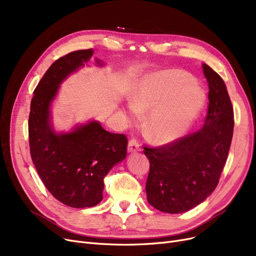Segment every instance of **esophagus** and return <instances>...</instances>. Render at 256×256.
I'll return each instance as SVG.
<instances>
[{
	"mask_svg": "<svg viewBox=\"0 0 256 256\" xmlns=\"http://www.w3.org/2000/svg\"><path fill=\"white\" fill-rule=\"evenodd\" d=\"M140 150V144L137 140L135 139H130L128 141V152H135Z\"/></svg>",
	"mask_w": 256,
	"mask_h": 256,
	"instance_id": "obj_1",
	"label": "esophagus"
}]
</instances>
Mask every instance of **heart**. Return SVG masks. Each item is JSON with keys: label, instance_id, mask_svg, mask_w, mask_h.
Instances as JSON below:
<instances>
[{"label": "heart", "instance_id": "heart-1", "mask_svg": "<svg viewBox=\"0 0 256 256\" xmlns=\"http://www.w3.org/2000/svg\"><path fill=\"white\" fill-rule=\"evenodd\" d=\"M204 98L189 74L176 70L158 72L142 80L132 93L128 120L152 108L145 120L146 136L156 143H168L189 128Z\"/></svg>", "mask_w": 256, "mask_h": 256}]
</instances>
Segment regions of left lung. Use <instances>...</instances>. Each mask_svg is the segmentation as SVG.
Returning <instances> with one entry per match:
<instances>
[{
  "instance_id": "1",
  "label": "left lung",
  "mask_w": 256,
  "mask_h": 256,
  "mask_svg": "<svg viewBox=\"0 0 256 256\" xmlns=\"http://www.w3.org/2000/svg\"><path fill=\"white\" fill-rule=\"evenodd\" d=\"M208 83V109L199 130L169 144L150 148L146 180L147 201L169 214L189 210L216 189L234 134V109L222 78L204 63Z\"/></svg>"
}]
</instances>
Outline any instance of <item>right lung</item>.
<instances>
[{"label": "right lung", "instance_id": "obj_1", "mask_svg": "<svg viewBox=\"0 0 256 256\" xmlns=\"http://www.w3.org/2000/svg\"><path fill=\"white\" fill-rule=\"evenodd\" d=\"M93 52L92 48L76 50L54 62L33 92L29 115L30 152L39 178L60 202L76 208L100 202L104 176L126 156V137L106 132L98 121L60 134L52 126L50 108L60 84Z\"/></svg>", "mask_w": 256, "mask_h": 256}]
</instances>
